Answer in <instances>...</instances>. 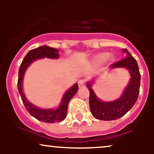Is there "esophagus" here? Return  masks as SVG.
Masks as SVG:
<instances>
[{
    "label": "esophagus",
    "instance_id": "obj_1",
    "mask_svg": "<svg viewBox=\"0 0 154 154\" xmlns=\"http://www.w3.org/2000/svg\"><path fill=\"white\" fill-rule=\"evenodd\" d=\"M85 80H83V79H81V80H79L78 82V86L79 88H82L85 87Z\"/></svg>",
    "mask_w": 154,
    "mask_h": 154
}]
</instances>
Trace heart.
<instances>
[{
    "label": "heart",
    "mask_w": 154,
    "mask_h": 154,
    "mask_svg": "<svg viewBox=\"0 0 154 154\" xmlns=\"http://www.w3.org/2000/svg\"><path fill=\"white\" fill-rule=\"evenodd\" d=\"M109 56V54L107 52H103L95 56L93 60V62L95 64H100V63L104 62Z\"/></svg>",
    "instance_id": "obj_1"
}]
</instances>
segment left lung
Returning <instances> with one entry per match:
<instances>
[{"label": "left lung", "instance_id": "1", "mask_svg": "<svg viewBox=\"0 0 154 154\" xmlns=\"http://www.w3.org/2000/svg\"><path fill=\"white\" fill-rule=\"evenodd\" d=\"M122 51L127 54L125 59L113 63L109 66V69H125L130 73V78L128 84L119 98L111 101H104L98 98L93 89L95 77L86 84L90 91V109L92 115L97 119L111 121L119 119L132 109L138 97L140 85L138 65L136 60L127 49H122Z\"/></svg>", "mask_w": 154, "mask_h": 154}]
</instances>
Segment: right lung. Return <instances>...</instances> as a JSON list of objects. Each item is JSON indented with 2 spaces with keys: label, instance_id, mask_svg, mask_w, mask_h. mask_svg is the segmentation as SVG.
I'll use <instances>...</instances> for the list:
<instances>
[{
  "label": "right lung",
  "instance_id": "add662e5",
  "mask_svg": "<svg viewBox=\"0 0 154 154\" xmlns=\"http://www.w3.org/2000/svg\"><path fill=\"white\" fill-rule=\"evenodd\" d=\"M59 51L58 49L49 47L48 45H42L37 48L32 49L29 51L24 58L19 69L18 91L22 98L23 103L28 112L33 117L45 123L59 122L66 118L69 102L78 91V85L77 83H75L63 93L61 102L57 107L51 108V109H43L32 103L26 98L23 91V79L27 68L34 61L44 58L57 59L59 58Z\"/></svg>",
  "mask_w": 154,
  "mask_h": 154
}]
</instances>
